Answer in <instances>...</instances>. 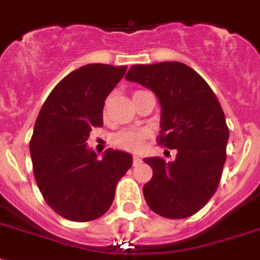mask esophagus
Instances as JSON below:
<instances>
[{
  "instance_id": "obj_1",
  "label": "esophagus",
  "mask_w": 260,
  "mask_h": 260,
  "mask_svg": "<svg viewBox=\"0 0 260 260\" xmlns=\"http://www.w3.org/2000/svg\"><path fill=\"white\" fill-rule=\"evenodd\" d=\"M139 162H142V159L139 155H134V165H138Z\"/></svg>"
}]
</instances>
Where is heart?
<instances>
[{
	"label": "heart",
	"instance_id": "obj_1",
	"mask_svg": "<svg viewBox=\"0 0 260 260\" xmlns=\"http://www.w3.org/2000/svg\"><path fill=\"white\" fill-rule=\"evenodd\" d=\"M144 142V132L142 131H124L113 138V144L121 150L139 151Z\"/></svg>",
	"mask_w": 260,
	"mask_h": 260
}]
</instances>
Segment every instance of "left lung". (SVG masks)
<instances>
[{"label":"left lung","mask_w":260,"mask_h":260,"mask_svg":"<svg viewBox=\"0 0 260 260\" xmlns=\"http://www.w3.org/2000/svg\"><path fill=\"white\" fill-rule=\"evenodd\" d=\"M125 79L158 97L159 144L177 150L174 162L143 159L152 169L143 187L147 204L166 218L193 216L217 190L225 163L230 131L221 105L205 79L181 62L135 64Z\"/></svg>","instance_id":"obj_1"}]
</instances>
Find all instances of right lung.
Segmentation results:
<instances>
[{
  "label": "right lung",
  "instance_id": "add662e5",
  "mask_svg": "<svg viewBox=\"0 0 260 260\" xmlns=\"http://www.w3.org/2000/svg\"><path fill=\"white\" fill-rule=\"evenodd\" d=\"M126 66L93 63L74 70L54 87L35 122L29 150L38 187L46 202L71 221H91L112 205L116 186L132 166V155L87 148L93 126L102 125L106 97Z\"/></svg>",
  "mask_w": 260,
  "mask_h": 260
}]
</instances>
